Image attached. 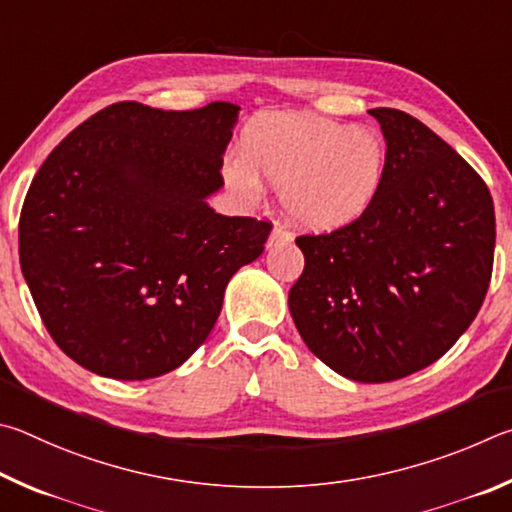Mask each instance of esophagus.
Listing matches in <instances>:
<instances>
[{
    "label": "esophagus",
    "mask_w": 512,
    "mask_h": 512,
    "mask_svg": "<svg viewBox=\"0 0 512 512\" xmlns=\"http://www.w3.org/2000/svg\"><path fill=\"white\" fill-rule=\"evenodd\" d=\"M292 240V233L283 227V224H276L270 233V240H267V245H279V242H290Z\"/></svg>",
    "instance_id": "34e87169"
}]
</instances>
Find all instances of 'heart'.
I'll use <instances>...</instances> for the list:
<instances>
[{
	"instance_id": "1",
	"label": "heart",
	"mask_w": 512,
	"mask_h": 512,
	"mask_svg": "<svg viewBox=\"0 0 512 512\" xmlns=\"http://www.w3.org/2000/svg\"><path fill=\"white\" fill-rule=\"evenodd\" d=\"M240 148L242 157L224 161L233 191L256 197L263 175L281 188L290 218L315 231L360 218L387 168V152L373 132L310 114L261 116L247 125Z\"/></svg>"
}]
</instances>
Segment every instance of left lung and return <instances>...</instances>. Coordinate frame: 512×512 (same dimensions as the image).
<instances>
[{
	"mask_svg": "<svg viewBox=\"0 0 512 512\" xmlns=\"http://www.w3.org/2000/svg\"><path fill=\"white\" fill-rule=\"evenodd\" d=\"M371 114L387 139L380 191L346 227L297 238L306 265L288 303L326 366L391 382L434 364L477 317L495 261V204L425 123L391 107Z\"/></svg>",
	"mask_w": 512,
	"mask_h": 512,
	"instance_id": "1",
	"label": "left lung"
}]
</instances>
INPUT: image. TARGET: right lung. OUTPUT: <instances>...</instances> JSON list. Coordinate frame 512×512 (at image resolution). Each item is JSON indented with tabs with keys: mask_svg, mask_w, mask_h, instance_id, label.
<instances>
[{
	"mask_svg": "<svg viewBox=\"0 0 512 512\" xmlns=\"http://www.w3.org/2000/svg\"><path fill=\"white\" fill-rule=\"evenodd\" d=\"M238 105L123 101L44 159L20 213V265L53 342L83 369L148 380L209 337L224 288L272 222L227 218L218 191Z\"/></svg>",
	"mask_w": 512,
	"mask_h": 512,
	"instance_id": "right-lung-1",
	"label": "right lung"
}]
</instances>
